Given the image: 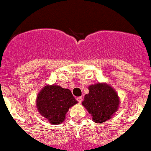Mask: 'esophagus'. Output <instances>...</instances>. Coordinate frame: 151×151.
<instances>
[{
  "label": "esophagus",
  "instance_id": "1",
  "mask_svg": "<svg viewBox=\"0 0 151 151\" xmlns=\"http://www.w3.org/2000/svg\"><path fill=\"white\" fill-rule=\"evenodd\" d=\"M77 100L78 101L79 103H81L82 101H83V97L82 96H80V97H77Z\"/></svg>",
  "mask_w": 151,
  "mask_h": 151
}]
</instances>
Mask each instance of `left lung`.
Segmentation results:
<instances>
[{"label":"left lung","mask_w":151,"mask_h":151,"mask_svg":"<svg viewBox=\"0 0 151 151\" xmlns=\"http://www.w3.org/2000/svg\"><path fill=\"white\" fill-rule=\"evenodd\" d=\"M82 104L92 116L95 123H104L118 111L120 98L116 91L107 83H98L89 85Z\"/></svg>","instance_id":"1"}]
</instances>
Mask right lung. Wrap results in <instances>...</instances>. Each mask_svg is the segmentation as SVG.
<instances>
[{"label": "right lung", "mask_w": 151, "mask_h": 151, "mask_svg": "<svg viewBox=\"0 0 151 151\" xmlns=\"http://www.w3.org/2000/svg\"><path fill=\"white\" fill-rule=\"evenodd\" d=\"M38 112L52 125L60 124L65 121L70 107L77 104L71 91L55 84L46 85L36 96Z\"/></svg>", "instance_id": "1"}]
</instances>
